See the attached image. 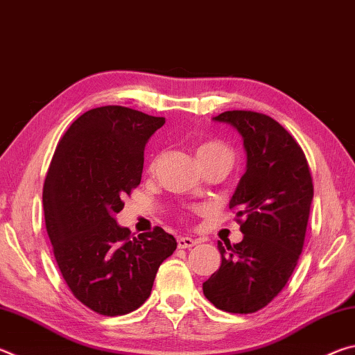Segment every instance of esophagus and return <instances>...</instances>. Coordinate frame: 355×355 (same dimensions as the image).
I'll return each mask as SVG.
<instances>
[{
    "mask_svg": "<svg viewBox=\"0 0 355 355\" xmlns=\"http://www.w3.org/2000/svg\"><path fill=\"white\" fill-rule=\"evenodd\" d=\"M177 244H178V249H191V248H194L197 241L189 236H178Z\"/></svg>",
    "mask_w": 355,
    "mask_h": 355,
    "instance_id": "esophagus-1",
    "label": "esophagus"
}]
</instances>
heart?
I'll use <instances>...</instances> for the list:
<instances>
[{"label": "heart", "mask_w": 355, "mask_h": 355, "mask_svg": "<svg viewBox=\"0 0 355 355\" xmlns=\"http://www.w3.org/2000/svg\"><path fill=\"white\" fill-rule=\"evenodd\" d=\"M197 158H199L200 163L203 161H208V159H227L233 163V152L232 148L225 146V144H222L219 141H207V142H202L199 147H197ZM155 167V161L150 166V169H153Z\"/></svg>", "instance_id": "1"}]
</instances>
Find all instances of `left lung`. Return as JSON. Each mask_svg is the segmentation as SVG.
I'll use <instances>...</instances> for the list:
<instances>
[{"label": "left lung", "mask_w": 355, "mask_h": 355, "mask_svg": "<svg viewBox=\"0 0 355 355\" xmlns=\"http://www.w3.org/2000/svg\"><path fill=\"white\" fill-rule=\"evenodd\" d=\"M214 120L241 133L248 171L230 200L244 238L218 243L220 268L203 294L228 313H255L284 290L304 249L313 180L304 150L272 117L225 111Z\"/></svg>", "instance_id": "8db88e82"}]
</instances>
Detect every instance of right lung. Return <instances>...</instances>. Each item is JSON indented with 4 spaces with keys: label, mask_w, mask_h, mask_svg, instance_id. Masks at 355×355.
<instances>
[{
    "label": "right lung",
    "mask_w": 355,
    "mask_h": 355,
    "mask_svg": "<svg viewBox=\"0 0 355 355\" xmlns=\"http://www.w3.org/2000/svg\"><path fill=\"white\" fill-rule=\"evenodd\" d=\"M164 122L125 106L95 107L70 125L48 167L44 213L53 254L71 294L95 313L139 309L177 249L161 227L135 236L114 219L139 186L146 142Z\"/></svg>",
    "instance_id": "obj_1"
}]
</instances>
